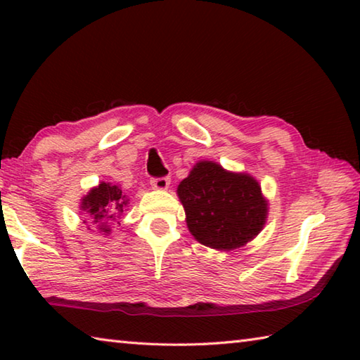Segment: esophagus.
<instances>
[{
    "instance_id": "obj_1",
    "label": "esophagus",
    "mask_w": 360,
    "mask_h": 360,
    "mask_svg": "<svg viewBox=\"0 0 360 360\" xmlns=\"http://www.w3.org/2000/svg\"><path fill=\"white\" fill-rule=\"evenodd\" d=\"M150 186L155 191H167L169 187V178H154L150 181Z\"/></svg>"
}]
</instances>
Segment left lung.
Instances as JSON below:
<instances>
[{
	"instance_id": "left-lung-1",
	"label": "left lung",
	"mask_w": 360,
	"mask_h": 360,
	"mask_svg": "<svg viewBox=\"0 0 360 360\" xmlns=\"http://www.w3.org/2000/svg\"><path fill=\"white\" fill-rule=\"evenodd\" d=\"M187 229L202 245L231 251L246 246L266 222L268 200L257 179L200 160L178 186Z\"/></svg>"
}]
</instances>
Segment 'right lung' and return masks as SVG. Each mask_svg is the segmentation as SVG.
Segmentation results:
<instances>
[{
    "label": "right lung",
    "instance_id": "add662e5",
    "mask_svg": "<svg viewBox=\"0 0 360 360\" xmlns=\"http://www.w3.org/2000/svg\"><path fill=\"white\" fill-rule=\"evenodd\" d=\"M129 205L130 200L122 192V187L111 182H101L81 198V210L87 214L85 224L98 229L101 235H109V224L119 221L129 210Z\"/></svg>",
    "mask_w": 360,
    "mask_h": 360
}]
</instances>
